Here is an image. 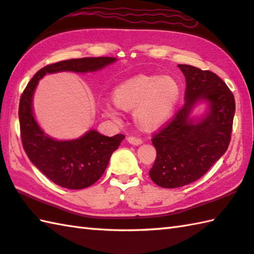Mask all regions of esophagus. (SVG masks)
<instances>
[{"instance_id":"1","label":"esophagus","mask_w":254,"mask_h":254,"mask_svg":"<svg viewBox=\"0 0 254 254\" xmlns=\"http://www.w3.org/2000/svg\"><path fill=\"white\" fill-rule=\"evenodd\" d=\"M127 142L132 145H140L143 143V141L141 139H139V137H135V136H128Z\"/></svg>"}]
</instances>
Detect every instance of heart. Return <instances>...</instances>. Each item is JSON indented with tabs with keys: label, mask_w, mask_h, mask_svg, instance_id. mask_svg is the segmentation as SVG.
<instances>
[{
	"label": "heart",
	"mask_w": 254,
	"mask_h": 254,
	"mask_svg": "<svg viewBox=\"0 0 254 254\" xmlns=\"http://www.w3.org/2000/svg\"><path fill=\"white\" fill-rule=\"evenodd\" d=\"M180 85L170 75H137L115 87L114 102H104L109 118H121L120 109H134V120L144 130H154L171 118L180 99Z\"/></svg>",
	"instance_id": "heart-1"
}]
</instances>
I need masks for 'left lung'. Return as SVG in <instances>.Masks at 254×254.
Here are the masks:
<instances>
[{
	"mask_svg": "<svg viewBox=\"0 0 254 254\" xmlns=\"http://www.w3.org/2000/svg\"><path fill=\"white\" fill-rule=\"evenodd\" d=\"M186 76V102L174 119L153 136L156 159L150 178L174 189L196 181L228 150L236 102L227 84L211 71L179 64ZM205 112L194 116L196 105Z\"/></svg>",
	"mask_w": 254,
	"mask_h": 254,
	"instance_id": "left-lung-1",
	"label": "left lung"
}]
</instances>
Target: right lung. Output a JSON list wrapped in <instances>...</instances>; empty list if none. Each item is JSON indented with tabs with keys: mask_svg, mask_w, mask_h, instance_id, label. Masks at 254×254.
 <instances>
[{
	"mask_svg": "<svg viewBox=\"0 0 254 254\" xmlns=\"http://www.w3.org/2000/svg\"><path fill=\"white\" fill-rule=\"evenodd\" d=\"M118 61L117 58H83L61 61L41 68L32 77L18 107L21 139L29 159L45 177L60 187L80 190L102 177L110 158L124 140L123 134L105 136L94 128L73 140H57L40 127L34 115L33 95L39 81L59 72H96Z\"/></svg>",
	"mask_w": 254,
	"mask_h": 254,
	"instance_id": "add662e5",
	"label": "right lung"
}]
</instances>
